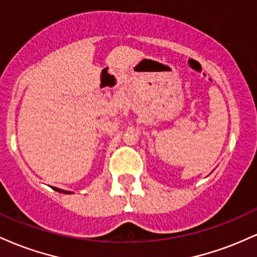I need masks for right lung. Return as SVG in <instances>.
I'll use <instances>...</instances> for the list:
<instances>
[{"label":"right lung","mask_w":257,"mask_h":257,"mask_svg":"<svg viewBox=\"0 0 257 257\" xmlns=\"http://www.w3.org/2000/svg\"><path fill=\"white\" fill-rule=\"evenodd\" d=\"M55 191H57V192H59V193H65V194H70V193H72V192H70V191H65V190H60V188H55Z\"/></svg>","instance_id":"obj_1"}]
</instances>
